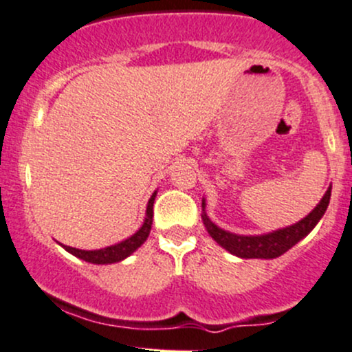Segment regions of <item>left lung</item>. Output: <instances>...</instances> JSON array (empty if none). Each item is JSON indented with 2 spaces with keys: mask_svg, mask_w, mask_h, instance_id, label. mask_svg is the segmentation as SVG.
I'll list each match as a JSON object with an SVG mask.
<instances>
[{
  "mask_svg": "<svg viewBox=\"0 0 352 352\" xmlns=\"http://www.w3.org/2000/svg\"><path fill=\"white\" fill-rule=\"evenodd\" d=\"M331 190L332 186H329L327 192L320 199L319 204L314 207L312 212L307 214L298 223L287 226V228L282 229H276V231L266 232V234H236V232L226 231V229L219 228V226L212 223L209 219V216H207L206 199H202V221H204V226L207 232L210 234V238L219 244V246H223L226 251L234 254V256L244 258V260H248V258L273 260V258L282 256L292 246L302 241L316 228L317 223L322 219L325 210H327L329 201H331Z\"/></svg>",
  "mask_w": 352,
  "mask_h": 352,
  "instance_id": "8db88e82",
  "label": "left lung"
}]
</instances>
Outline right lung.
Listing matches in <instances>:
<instances>
[{"label": "right lung", "mask_w": 352, "mask_h": 352, "mask_svg": "<svg viewBox=\"0 0 352 352\" xmlns=\"http://www.w3.org/2000/svg\"><path fill=\"white\" fill-rule=\"evenodd\" d=\"M155 197H157V190L151 194L150 201H148L146 217H145V221H143L142 228H140L135 234H131L129 238L124 239V241L111 244V246L101 248V250H77V248L65 246V244H62V248H64L65 251H69L70 254H74V256H77V258H80V260L87 261V263H94V265L120 263V261L126 260L129 254L135 253V251L146 241L148 234H150L151 223H153Z\"/></svg>", "instance_id": "1"}]
</instances>
